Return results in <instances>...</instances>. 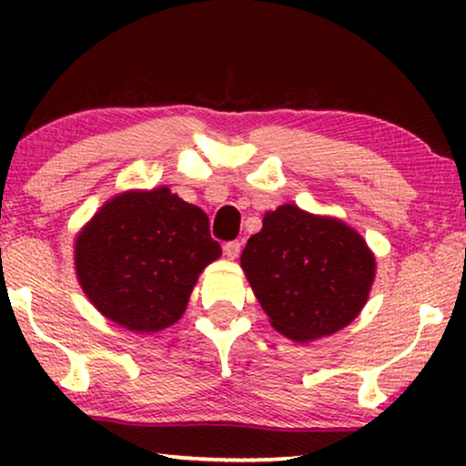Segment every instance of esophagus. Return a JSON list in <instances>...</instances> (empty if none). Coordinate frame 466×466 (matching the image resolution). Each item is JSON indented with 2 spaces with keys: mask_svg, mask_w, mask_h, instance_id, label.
I'll return each mask as SVG.
<instances>
[{
  "mask_svg": "<svg viewBox=\"0 0 466 466\" xmlns=\"http://www.w3.org/2000/svg\"><path fill=\"white\" fill-rule=\"evenodd\" d=\"M222 250H225V257L227 258L235 260V258L239 257V252H241V244H239V241H227V244L222 246Z\"/></svg>",
  "mask_w": 466,
  "mask_h": 466,
  "instance_id": "1",
  "label": "esophagus"
}]
</instances>
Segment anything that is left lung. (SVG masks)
<instances>
[{
	"label": "left lung",
	"instance_id": "8db88e82",
	"mask_svg": "<svg viewBox=\"0 0 466 466\" xmlns=\"http://www.w3.org/2000/svg\"><path fill=\"white\" fill-rule=\"evenodd\" d=\"M241 269L271 327L311 341L348 327L365 308L375 257L346 222L286 203L248 239Z\"/></svg>",
	"mask_w": 466,
	"mask_h": 466
}]
</instances>
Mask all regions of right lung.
Segmentation results:
<instances>
[{
  "label": "right lung",
  "instance_id": "obj_1",
  "mask_svg": "<svg viewBox=\"0 0 466 466\" xmlns=\"http://www.w3.org/2000/svg\"><path fill=\"white\" fill-rule=\"evenodd\" d=\"M220 254L206 212L167 187L112 197L74 246L88 301L133 333H157L180 320L199 273Z\"/></svg>",
  "mask_w": 466,
  "mask_h": 466
}]
</instances>
